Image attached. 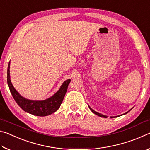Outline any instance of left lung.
<instances>
[{"label": "left lung", "instance_id": "1", "mask_svg": "<svg viewBox=\"0 0 150 150\" xmlns=\"http://www.w3.org/2000/svg\"><path fill=\"white\" fill-rule=\"evenodd\" d=\"M88 107H89V108L91 109V110L92 111L94 114H95L96 115H98V116H100V117H103V118H107V116H105V115H102V114H100V113H98V112H96V111H95V110H93V109L91 108L90 107V106H88ZM129 111H130V110H129ZM128 112H127L124 113V115H125V114H127V113H128ZM115 117H116V116H111L110 118H115Z\"/></svg>", "mask_w": 150, "mask_h": 150}]
</instances>
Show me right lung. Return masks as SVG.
Listing matches in <instances>:
<instances>
[{
	"mask_svg": "<svg viewBox=\"0 0 150 150\" xmlns=\"http://www.w3.org/2000/svg\"><path fill=\"white\" fill-rule=\"evenodd\" d=\"M71 79H67L61 86L59 91L50 98L44 100H31L24 98L17 92L12 85L10 77V62L7 69V83L14 99L22 110L31 115L45 116L55 112L60 107L67 92Z\"/></svg>",
	"mask_w": 150,
	"mask_h": 150,
	"instance_id": "1",
	"label": "right lung"
}]
</instances>
